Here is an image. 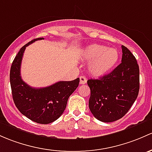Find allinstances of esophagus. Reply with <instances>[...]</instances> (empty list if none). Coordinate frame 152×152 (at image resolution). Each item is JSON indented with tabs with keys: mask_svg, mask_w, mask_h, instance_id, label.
I'll return each instance as SVG.
<instances>
[{
	"mask_svg": "<svg viewBox=\"0 0 152 152\" xmlns=\"http://www.w3.org/2000/svg\"><path fill=\"white\" fill-rule=\"evenodd\" d=\"M87 78L84 77V76H81L80 77V84H84L87 83Z\"/></svg>",
	"mask_w": 152,
	"mask_h": 152,
	"instance_id": "1",
	"label": "esophagus"
}]
</instances>
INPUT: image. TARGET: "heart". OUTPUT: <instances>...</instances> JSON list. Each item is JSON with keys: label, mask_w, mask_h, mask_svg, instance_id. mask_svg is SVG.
<instances>
[{"label": "heart", "mask_w": 152, "mask_h": 152, "mask_svg": "<svg viewBox=\"0 0 152 152\" xmlns=\"http://www.w3.org/2000/svg\"><path fill=\"white\" fill-rule=\"evenodd\" d=\"M87 60H93L89 65V71L94 76H103L110 72L117 63L119 54L116 49L102 44H91L83 51Z\"/></svg>", "instance_id": "1"}]
</instances>
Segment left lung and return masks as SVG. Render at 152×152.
<instances>
[{
    "label": "left lung",
    "mask_w": 152,
    "mask_h": 152,
    "mask_svg": "<svg viewBox=\"0 0 152 152\" xmlns=\"http://www.w3.org/2000/svg\"><path fill=\"white\" fill-rule=\"evenodd\" d=\"M122 63L99 79H89V108L98 120L111 122L123 117L138 97L139 66L131 52L122 46Z\"/></svg>",
    "instance_id": "8db88e82"
}]
</instances>
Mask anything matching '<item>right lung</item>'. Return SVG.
<instances>
[{
	"instance_id": "obj_1",
	"label": "right lung",
	"mask_w": 152,
	"mask_h": 152,
	"mask_svg": "<svg viewBox=\"0 0 152 152\" xmlns=\"http://www.w3.org/2000/svg\"><path fill=\"white\" fill-rule=\"evenodd\" d=\"M42 39L44 38L32 40L20 49L11 67L10 84L13 100L19 111L30 120L46 124L55 122L63 114L68 97L79 86V78L58 81L43 88H33L23 81L20 68L24 52L30 44Z\"/></svg>"
}]
</instances>
